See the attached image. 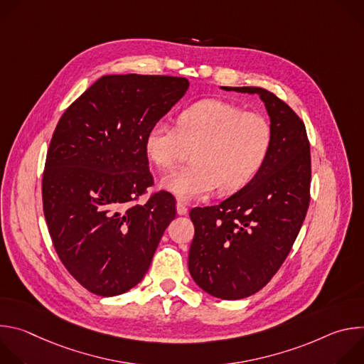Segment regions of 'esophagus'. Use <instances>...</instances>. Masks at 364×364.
<instances>
[{
  "instance_id": "34e87169",
  "label": "esophagus",
  "mask_w": 364,
  "mask_h": 364,
  "mask_svg": "<svg viewBox=\"0 0 364 364\" xmlns=\"http://www.w3.org/2000/svg\"><path fill=\"white\" fill-rule=\"evenodd\" d=\"M187 212H188V207H187V204H186L184 201L178 200V201H177V213L183 216V215H187Z\"/></svg>"
}]
</instances>
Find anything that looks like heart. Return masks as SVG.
Here are the masks:
<instances>
[{"instance_id":"b5f03b06","label":"heart","mask_w":364,"mask_h":364,"mask_svg":"<svg viewBox=\"0 0 364 364\" xmlns=\"http://www.w3.org/2000/svg\"><path fill=\"white\" fill-rule=\"evenodd\" d=\"M271 146L267 117L220 99L188 107L177 127L155 122L144 138L148 160L161 171H174L193 151L190 168L161 181L181 200L203 198L218 187L225 194L243 188L262 170Z\"/></svg>"}]
</instances>
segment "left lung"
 Segmentation results:
<instances>
[{
    "label": "left lung",
    "mask_w": 364,
    "mask_h": 364,
    "mask_svg": "<svg viewBox=\"0 0 364 364\" xmlns=\"http://www.w3.org/2000/svg\"><path fill=\"white\" fill-rule=\"evenodd\" d=\"M257 93L271 117L272 146L259 174L218 205L194 207L188 271L194 282L222 299L262 289L292 249L309 205L311 152L302 119L262 87H228Z\"/></svg>",
    "instance_id": "left-lung-1"
}]
</instances>
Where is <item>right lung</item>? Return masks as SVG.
Here are the masks:
<instances>
[{"mask_svg":"<svg viewBox=\"0 0 364 364\" xmlns=\"http://www.w3.org/2000/svg\"><path fill=\"white\" fill-rule=\"evenodd\" d=\"M186 77L108 75L65 111L43 171V212L58 256L87 291L114 296L146 274L176 218L171 193L154 186L144 138L183 97Z\"/></svg>","mask_w":364,"mask_h":364,"instance_id":"obj_1","label":"right lung"}]
</instances>
